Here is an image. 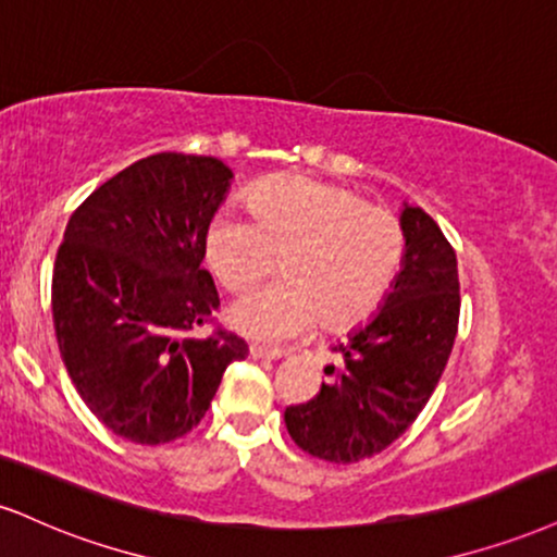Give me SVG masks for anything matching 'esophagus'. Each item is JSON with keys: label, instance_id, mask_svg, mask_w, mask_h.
Instances as JSON below:
<instances>
[{"label": "esophagus", "instance_id": "esophagus-1", "mask_svg": "<svg viewBox=\"0 0 557 557\" xmlns=\"http://www.w3.org/2000/svg\"><path fill=\"white\" fill-rule=\"evenodd\" d=\"M249 355L257 360H277V358H285V350H277V347H261V345H251L249 347Z\"/></svg>", "mask_w": 557, "mask_h": 557}]
</instances>
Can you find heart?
<instances>
[{
	"label": "heart",
	"mask_w": 557,
	"mask_h": 557,
	"mask_svg": "<svg viewBox=\"0 0 557 557\" xmlns=\"http://www.w3.org/2000/svg\"><path fill=\"white\" fill-rule=\"evenodd\" d=\"M227 205L207 227L205 253L225 290L244 293L274 272L283 280L233 304L231 324L261 343H285L321 324L347 330L376 313L405 261L394 212L313 176H272Z\"/></svg>",
	"instance_id": "heart-1"
}]
</instances>
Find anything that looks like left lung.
<instances>
[{
  "label": "left lung",
  "instance_id": "1",
  "mask_svg": "<svg viewBox=\"0 0 557 557\" xmlns=\"http://www.w3.org/2000/svg\"><path fill=\"white\" fill-rule=\"evenodd\" d=\"M405 261L381 311L347 345L332 347L330 384L285 410L296 446L334 465H352L392 446L438 386L459 330L457 253L431 214L405 205Z\"/></svg>",
  "mask_w": 557,
  "mask_h": 557
}]
</instances>
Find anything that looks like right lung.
I'll return each mask as SVG.
<instances>
[{"mask_svg":"<svg viewBox=\"0 0 557 557\" xmlns=\"http://www.w3.org/2000/svg\"><path fill=\"white\" fill-rule=\"evenodd\" d=\"M233 173L223 160L158 152L100 184L72 212L57 251L51 311L72 384L109 431L143 446L205 418L249 345L214 323L205 238Z\"/></svg>","mask_w":557,"mask_h":557,"instance_id":"obj_1","label":"right lung"}]
</instances>
